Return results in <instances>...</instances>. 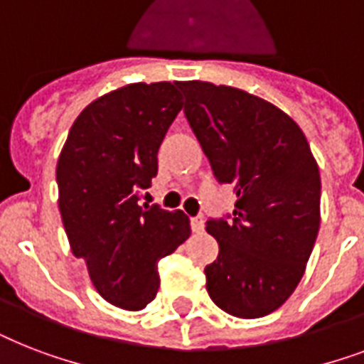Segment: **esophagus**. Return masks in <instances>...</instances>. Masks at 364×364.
<instances>
[{
	"label": "esophagus",
	"mask_w": 364,
	"mask_h": 364,
	"mask_svg": "<svg viewBox=\"0 0 364 364\" xmlns=\"http://www.w3.org/2000/svg\"><path fill=\"white\" fill-rule=\"evenodd\" d=\"M191 227H193V232H204V219L202 217H193L191 219Z\"/></svg>",
	"instance_id": "1"
}]
</instances>
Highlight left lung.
Segmentation results:
<instances>
[{
    "label": "left lung",
    "instance_id": "1",
    "mask_svg": "<svg viewBox=\"0 0 364 364\" xmlns=\"http://www.w3.org/2000/svg\"><path fill=\"white\" fill-rule=\"evenodd\" d=\"M177 85L213 176L238 196L230 221L205 225L219 242L205 289L230 316H268L296 289L319 232L317 162L299 124L270 102L213 82Z\"/></svg>",
    "mask_w": 364,
    "mask_h": 364
}]
</instances>
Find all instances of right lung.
<instances>
[{"instance_id":"obj_1","label":"right lung","mask_w":364,"mask_h":364,"mask_svg":"<svg viewBox=\"0 0 364 364\" xmlns=\"http://www.w3.org/2000/svg\"><path fill=\"white\" fill-rule=\"evenodd\" d=\"M171 82H134L94 100L71 126L56 166L71 251L109 304L143 310L159 291V260L191 236L181 210L139 205L159 147L181 111Z\"/></svg>"}]
</instances>
